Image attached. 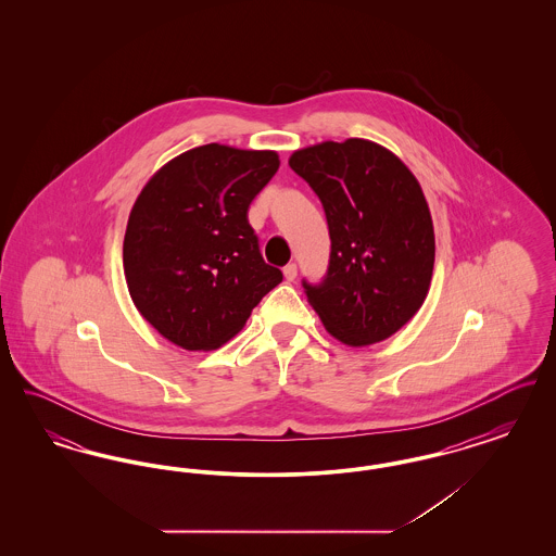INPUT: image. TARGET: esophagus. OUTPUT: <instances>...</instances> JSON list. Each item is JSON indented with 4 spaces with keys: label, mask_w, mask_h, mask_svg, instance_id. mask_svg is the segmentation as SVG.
Returning <instances> with one entry per match:
<instances>
[{
    "label": "esophagus",
    "mask_w": 556,
    "mask_h": 556,
    "mask_svg": "<svg viewBox=\"0 0 556 556\" xmlns=\"http://www.w3.org/2000/svg\"><path fill=\"white\" fill-rule=\"evenodd\" d=\"M283 275H286V279H288V281H293V279H295V275H298V266H295V263H290V265L283 266Z\"/></svg>",
    "instance_id": "obj_1"
}]
</instances>
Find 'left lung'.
<instances>
[{
    "instance_id": "1",
    "label": "left lung",
    "mask_w": 556,
    "mask_h": 556,
    "mask_svg": "<svg viewBox=\"0 0 556 556\" xmlns=\"http://www.w3.org/2000/svg\"><path fill=\"white\" fill-rule=\"evenodd\" d=\"M290 166L317 193L331 238L323 281H302L308 302L344 344L388 340L417 315L431 283L424 189L396 154L356 137L298 150Z\"/></svg>"
}]
</instances>
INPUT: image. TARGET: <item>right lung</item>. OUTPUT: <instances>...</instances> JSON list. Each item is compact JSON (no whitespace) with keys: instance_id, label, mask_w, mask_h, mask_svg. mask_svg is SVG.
Listing matches in <instances>:
<instances>
[{"instance_id":"obj_1","label":"right lung","mask_w":556,"mask_h":556,"mask_svg":"<svg viewBox=\"0 0 556 556\" xmlns=\"http://www.w3.org/2000/svg\"><path fill=\"white\" fill-rule=\"evenodd\" d=\"M279 168L270 150L208 143L166 162L132 204L123 265L132 304L160 336L214 350L281 283L248 208Z\"/></svg>"}]
</instances>
